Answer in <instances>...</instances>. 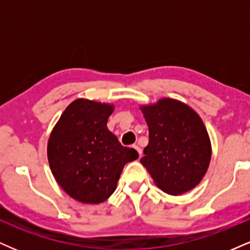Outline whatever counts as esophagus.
<instances>
[{
    "instance_id": "obj_1",
    "label": "esophagus",
    "mask_w": 250,
    "mask_h": 250,
    "mask_svg": "<svg viewBox=\"0 0 250 250\" xmlns=\"http://www.w3.org/2000/svg\"><path fill=\"white\" fill-rule=\"evenodd\" d=\"M133 148H134V149H136V151H137V153H139L140 157H141V156H142V149L140 148L139 146H136V145H134V146H133Z\"/></svg>"
}]
</instances>
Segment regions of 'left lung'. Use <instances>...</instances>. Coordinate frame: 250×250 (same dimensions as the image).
<instances>
[{
	"mask_svg": "<svg viewBox=\"0 0 250 250\" xmlns=\"http://www.w3.org/2000/svg\"><path fill=\"white\" fill-rule=\"evenodd\" d=\"M141 109L149 142L140 161L157 187L170 195L196 187L211 157L210 140L201 117L173 99H162Z\"/></svg>",
	"mask_w": 250,
	"mask_h": 250,
	"instance_id": "8db88e82",
	"label": "left lung"
}]
</instances>
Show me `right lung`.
<instances>
[{
  "label": "right lung",
  "mask_w": 250,
  "mask_h": 250,
  "mask_svg": "<svg viewBox=\"0 0 250 250\" xmlns=\"http://www.w3.org/2000/svg\"><path fill=\"white\" fill-rule=\"evenodd\" d=\"M113 110L105 103L75 100L63 111L48 141L51 173L65 193L82 203L107 200L125 163L139 157L107 128Z\"/></svg>",
  "instance_id": "add662e5"
}]
</instances>
